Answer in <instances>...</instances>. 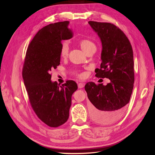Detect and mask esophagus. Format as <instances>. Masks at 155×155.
Segmentation results:
<instances>
[{
    "label": "esophagus",
    "mask_w": 155,
    "mask_h": 155,
    "mask_svg": "<svg viewBox=\"0 0 155 155\" xmlns=\"http://www.w3.org/2000/svg\"><path fill=\"white\" fill-rule=\"evenodd\" d=\"M78 86L79 88H82L84 87V86H85V83H78Z\"/></svg>",
    "instance_id": "34e87169"
}]
</instances>
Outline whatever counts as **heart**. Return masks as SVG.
Here are the masks:
<instances>
[{"label": "heart", "instance_id": "heart-1", "mask_svg": "<svg viewBox=\"0 0 155 155\" xmlns=\"http://www.w3.org/2000/svg\"><path fill=\"white\" fill-rule=\"evenodd\" d=\"M79 45L80 46L81 49L85 51L86 54L90 52V51H95L96 49V45L91 40L88 39H82L79 40L78 42ZM68 51H69V46L67 42H64L62 43L60 49V55L62 58H66L68 54ZM76 76L80 78L83 79L86 77V73L85 72H81L79 71L76 73Z\"/></svg>", "mask_w": 155, "mask_h": 155}]
</instances>
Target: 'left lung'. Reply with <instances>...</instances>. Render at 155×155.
<instances>
[{
	"mask_svg": "<svg viewBox=\"0 0 155 155\" xmlns=\"http://www.w3.org/2000/svg\"><path fill=\"white\" fill-rule=\"evenodd\" d=\"M89 25L100 37L102 43L100 68L96 76L109 78L104 86L87 83L85 89L91 102V114L94 121L110 124L122 116L132 94L134 82L132 46L124 31L109 22L89 21Z\"/></svg>",
	"mask_w": 155,
	"mask_h": 155,
	"instance_id": "obj_1",
	"label": "left lung"
}]
</instances>
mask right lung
I'll use <instances>...</instances> for the list:
<instances>
[{
    "label": "right lung",
    "mask_w": 155,
    "mask_h": 155,
    "mask_svg": "<svg viewBox=\"0 0 155 155\" xmlns=\"http://www.w3.org/2000/svg\"><path fill=\"white\" fill-rule=\"evenodd\" d=\"M68 21L51 23L41 28L28 47L22 78L33 110L51 127H58L68 119L72 96L77 83L68 80L61 85L51 82V70L60 64L61 41L73 37Z\"/></svg>",
    "instance_id": "right-lung-1"
}]
</instances>
